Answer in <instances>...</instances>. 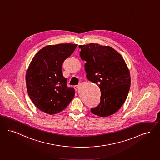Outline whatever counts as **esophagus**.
<instances>
[{
	"instance_id": "1",
	"label": "esophagus",
	"mask_w": 160,
	"mask_h": 160,
	"mask_svg": "<svg viewBox=\"0 0 160 160\" xmlns=\"http://www.w3.org/2000/svg\"><path fill=\"white\" fill-rule=\"evenodd\" d=\"M78 87H79V85H76V86H74V89L76 90H77L78 88Z\"/></svg>"
}]
</instances>
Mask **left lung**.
<instances>
[{
	"label": "left lung",
	"instance_id": "left-lung-1",
	"mask_svg": "<svg viewBox=\"0 0 160 160\" xmlns=\"http://www.w3.org/2000/svg\"><path fill=\"white\" fill-rule=\"evenodd\" d=\"M80 56L85 61L87 78L96 83L101 92L100 103L91 112L107 117L121 108L128 97L130 77L122 55L109 46L89 43L80 45Z\"/></svg>",
	"mask_w": 160,
	"mask_h": 160
}]
</instances>
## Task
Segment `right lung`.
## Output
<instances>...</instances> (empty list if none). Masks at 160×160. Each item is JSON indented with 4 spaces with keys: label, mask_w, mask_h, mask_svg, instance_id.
Segmentation results:
<instances>
[{
    "label": "right lung",
    "mask_w": 160,
    "mask_h": 160,
    "mask_svg": "<svg viewBox=\"0 0 160 160\" xmlns=\"http://www.w3.org/2000/svg\"><path fill=\"white\" fill-rule=\"evenodd\" d=\"M77 45H48L36 53L26 73L28 94L40 111L55 114L63 111L75 95L63 76L64 61L74 51Z\"/></svg>",
    "instance_id": "right-lung-1"
}]
</instances>
